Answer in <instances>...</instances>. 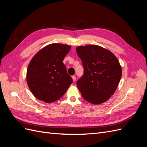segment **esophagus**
<instances>
[{"label": "esophagus", "instance_id": "esophagus-1", "mask_svg": "<svg viewBox=\"0 0 147 147\" xmlns=\"http://www.w3.org/2000/svg\"><path fill=\"white\" fill-rule=\"evenodd\" d=\"M72 79H73V81H74V82L76 81V77H75V76H72Z\"/></svg>", "mask_w": 147, "mask_h": 147}]
</instances>
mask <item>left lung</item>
Instances as JSON below:
<instances>
[{
    "label": "left lung",
    "mask_w": 147,
    "mask_h": 147,
    "mask_svg": "<svg viewBox=\"0 0 147 147\" xmlns=\"http://www.w3.org/2000/svg\"><path fill=\"white\" fill-rule=\"evenodd\" d=\"M82 61L83 76L77 86L84 100L92 104L107 100L116 91L122 75L121 67L113 53L98 45L78 47Z\"/></svg>",
    "instance_id": "left-lung-1"
}]
</instances>
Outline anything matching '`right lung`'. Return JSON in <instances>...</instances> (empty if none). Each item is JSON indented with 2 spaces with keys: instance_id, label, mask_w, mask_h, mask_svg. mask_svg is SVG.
<instances>
[{
  "instance_id": "obj_1",
  "label": "right lung",
  "mask_w": 147,
  "mask_h": 147,
  "mask_svg": "<svg viewBox=\"0 0 147 147\" xmlns=\"http://www.w3.org/2000/svg\"><path fill=\"white\" fill-rule=\"evenodd\" d=\"M70 45L52 43L40 50L31 59L27 70V83L38 99L51 103L60 99L73 82L63 59Z\"/></svg>"
}]
</instances>
